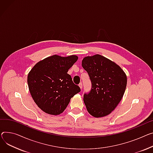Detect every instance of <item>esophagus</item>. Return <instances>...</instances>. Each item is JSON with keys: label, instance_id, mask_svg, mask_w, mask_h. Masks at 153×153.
I'll list each match as a JSON object with an SVG mask.
<instances>
[{"label": "esophagus", "instance_id": "obj_1", "mask_svg": "<svg viewBox=\"0 0 153 153\" xmlns=\"http://www.w3.org/2000/svg\"><path fill=\"white\" fill-rule=\"evenodd\" d=\"M79 87L80 88V89L82 88V83H80V84H79Z\"/></svg>", "mask_w": 153, "mask_h": 153}]
</instances>
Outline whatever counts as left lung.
<instances>
[{"mask_svg": "<svg viewBox=\"0 0 153 153\" xmlns=\"http://www.w3.org/2000/svg\"><path fill=\"white\" fill-rule=\"evenodd\" d=\"M82 66L91 83L88 93L84 94V102L90 114L101 117L109 114L123 97L127 76L117 65L100 55L85 57Z\"/></svg>", "mask_w": 153, "mask_h": 153, "instance_id": "obj_1", "label": "left lung"}]
</instances>
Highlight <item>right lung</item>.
I'll list each match as a JSON object with an SVG mask.
<instances>
[{
	"mask_svg": "<svg viewBox=\"0 0 153 153\" xmlns=\"http://www.w3.org/2000/svg\"><path fill=\"white\" fill-rule=\"evenodd\" d=\"M77 59L76 55L62 57L55 55L38 62L29 73L30 94L45 113L52 115L62 113L71 98L80 92V87L68 74Z\"/></svg>",
	"mask_w": 153,
	"mask_h": 153,
	"instance_id": "right-lung-1",
	"label": "right lung"
}]
</instances>
